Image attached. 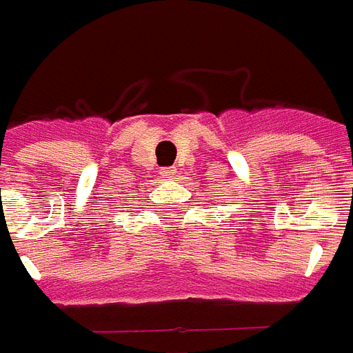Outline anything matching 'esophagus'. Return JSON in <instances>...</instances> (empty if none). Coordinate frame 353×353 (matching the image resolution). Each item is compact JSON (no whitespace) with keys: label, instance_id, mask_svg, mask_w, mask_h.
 Returning <instances> with one entry per match:
<instances>
[{"label":"esophagus","instance_id":"obj_1","mask_svg":"<svg viewBox=\"0 0 353 353\" xmlns=\"http://www.w3.org/2000/svg\"><path fill=\"white\" fill-rule=\"evenodd\" d=\"M161 174L166 177V179H174V176H176V170H174V168H162Z\"/></svg>","mask_w":353,"mask_h":353}]
</instances>
